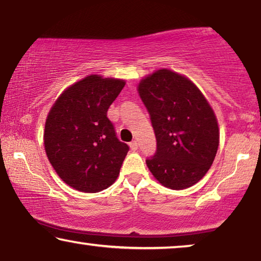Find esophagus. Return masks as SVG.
Returning a JSON list of instances; mask_svg holds the SVG:
<instances>
[{
  "instance_id": "1",
  "label": "esophagus",
  "mask_w": 261,
  "mask_h": 261,
  "mask_svg": "<svg viewBox=\"0 0 261 261\" xmlns=\"http://www.w3.org/2000/svg\"><path fill=\"white\" fill-rule=\"evenodd\" d=\"M129 147H130L132 151H137V149H138V142L135 140L129 142Z\"/></svg>"
}]
</instances>
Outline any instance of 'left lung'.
Returning <instances> with one entry per match:
<instances>
[{
    "label": "left lung",
    "mask_w": 261,
    "mask_h": 261,
    "mask_svg": "<svg viewBox=\"0 0 261 261\" xmlns=\"http://www.w3.org/2000/svg\"><path fill=\"white\" fill-rule=\"evenodd\" d=\"M138 92L156 139L155 154L146 160L149 171L172 190L192 187L208 172L219 148L212 106L188 77L167 69L142 78Z\"/></svg>",
    "instance_id": "obj_1"
}]
</instances>
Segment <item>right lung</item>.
Listing matches in <instances>:
<instances>
[{"instance_id":"add662e5","label":"right lung","mask_w":261,"mask_h":261,"mask_svg":"<svg viewBox=\"0 0 261 261\" xmlns=\"http://www.w3.org/2000/svg\"><path fill=\"white\" fill-rule=\"evenodd\" d=\"M124 84L89 74L66 88L46 117V155L63 181L78 191H102L119 177L129 147L116 138L107 112Z\"/></svg>"}]
</instances>
